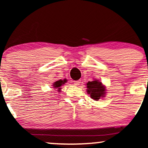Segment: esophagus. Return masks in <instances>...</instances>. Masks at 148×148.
Returning <instances> with one entry per match:
<instances>
[{"mask_svg":"<svg viewBox=\"0 0 148 148\" xmlns=\"http://www.w3.org/2000/svg\"><path fill=\"white\" fill-rule=\"evenodd\" d=\"M74 82L75 86H79V84H80L79 81H75V82Z\"/></svg>","mask_w":148,"mask_h":148,"instance_id":"obj_1","label":"esophagus"}]
</instances>
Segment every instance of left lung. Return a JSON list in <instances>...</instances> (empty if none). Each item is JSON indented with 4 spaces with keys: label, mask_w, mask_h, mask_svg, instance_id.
Instances as JSON below:
<instances>
[{
    "label": "left lung",
    "mask_w": 148,
    "mask_h": 148,
    "mask_svg": "<svg viewBox=\"0 0 148 148\" xmlns=\"http://www.w3.org/2000/svg\"><path fill=\"white\" fill-rule=\"evenodd\" d=\"M87 88V92L94 100L98 101L100 98H103L106 94V88L102 84V82L97 79L93 82H88Z\"/></svg>",
    "instance_id": "obj_1"
}]
</instances>
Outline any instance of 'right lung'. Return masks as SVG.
<instances>
[{"label": "right lung", "instance_id": "add662e5", "mask_svg": "<svg viewBox=\"0 0 148 148\" xmlns=\"http://www.w3.org/2000/svg\"><path fill=\"white\" fill-rule=\"evenodd\" d=\"M66 82V79H63V80L60 79L58 81H56V82H54V84H53V86H54V88H57L58 91L60 92V89H61V88H60V87H61L63 84H65Z\"/></svg>", "mask_w": 148, "mask_h": 148}]
</instances>
